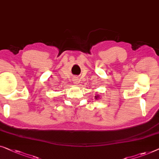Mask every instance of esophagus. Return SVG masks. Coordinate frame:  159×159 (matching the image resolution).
<instances>
[{"label": "esophagus", "mask_w": 159, "mask_h": 159, "mask_svg": "<svg viewBox=\"0 0 159 159\" xmlns=\"http://www.w3.org/2000/svg\"><path fill=\"white\" fill-rule=\"evenodd\" d=\"M73 82H74V84H78L79 83V77H77V76H73Z\"/></svg>", "instance_id": "esophagus-1"}]
</instances>
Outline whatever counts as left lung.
Returning a JSON list of instances; mask_svg holds the SVG:
<instances>
[{"label":"left lung","instance_id":"8db88e82","mask_svg":"<svg viewBox=\"0 0 159 159\" xmlns=\"http://www.w3.org/2000/svg\"><path fill=\"white\" fill-rule=\"evenodd\" d=\"M98 97H99V96H98V95H97V96H95V98H96V99H97V98H98Z\"/></svg>","mask_w":159,"mask_h":159}]
</instances>
